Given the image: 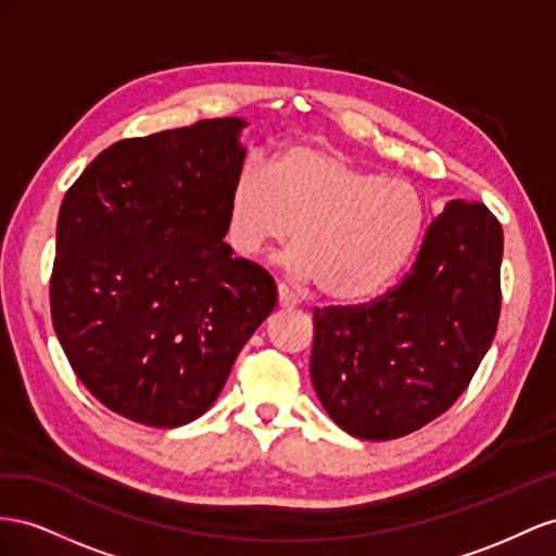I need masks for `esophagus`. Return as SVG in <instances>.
<instances>
[{"mask_svg": "<svg viewBox=\"0 0 556 556\" xmlns=\"http://www.w3.org/2000/svg\"><path fill=\"white\" fill-rule=\"evenodd\" d=\"M277 303L283 309H293V307H298V298L287 287H283V283H279V287H277Z\"/></svg>", "mask_w": 556, "mask_h": 556, "instance_id": "34e87169", "label": "esophagus"}]
</instances>
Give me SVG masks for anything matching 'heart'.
<instances>
[{"label":"heart","instance_id":"1","mask_svg":"<svg viewBox=\"0 0 556 556\" xmlns=\"http://www.w3.org/2000/svg\"><path fill=\"white\" fill-rule=\"evenodd\" d=\"M426 198L330 147L291 144L269 169L247 163L232 181L228 237L240 256L287 242V267L321 295L356 303L384 289L415 251Z\"/></svg>","mask_w":556,"mask_h":556}]
</instances>
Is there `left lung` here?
Listing matches in <instances>:
<instances>
[{
	"label": "left lung",
	"mask_w": 556,
	"mask_h": 556,
	"mask_svg": "<svg viewBox=\"0 0 556 556\" xmlns=\"http://www.w3.org/2000/svg\"><path fill=\"white\" fill-rule=\"evenodd\" d=\"M501 258L496 216L450 200L399 287L370 305L314 312L312 384L344 433L407 435L466 391L496 336Z\"/></svg>",
	"instance_id": "obj_1"
}]
</instances>
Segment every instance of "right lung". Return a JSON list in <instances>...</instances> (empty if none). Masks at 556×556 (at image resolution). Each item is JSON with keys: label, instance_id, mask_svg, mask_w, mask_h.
<instances>
[{"label": "right lung", "instance_id": "1", "mask_svg": "<svg viewBox=\"0 0 556 556\" xmlns=\"http://www.w3.org/2000/svg\"><path fill=\"white\" fill-rule=\"evenodd\" d=\"M247 125L212 118L116 141L62 200L55 336L86 389L125 419L202 417L277 305L273 277L224 242Z\"/></svg>", "mask_w": 556, "mask_h": 556}]
</instances>
